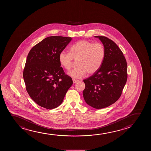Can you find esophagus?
I'll return each mask as SVG.
<instances>
[{
	"instance_id": "esophagus-1",
	"label": "esophagus",
	"mask_w": 151,
	"mask_h": 151,
	"mask_svg": "<svg viewBox=\"0 0 151 151\" xmlns=\"http://www.w3.org/2000/svg\"><path fill=\"white\" fill-rule=\"evenodd\" d=\"M78 81V80H77V79H73V83H76Z\"/></svg>"
}]
</instances>
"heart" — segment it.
Segmentation results:
<instances>
[{
	"instance_id": "obj_1",
	"label": "heart",
	"mask_w": 151,
	"mask_h": 151,
	"mask_svg": "<svg viewBox=\"0 0 151 151\" xmlns=\"http://www.w3.org/2000/svg\"><path fill=\"white\" fill-rule=\"evenodd\" d=\"M105 55V48L102 44L81 40L70 47V53L64 51L60 53L59 62L64 69L69 70L74 61H77L78 66L70 70L68 75L75 78H81L87 73L92 75L99 70Z\"/></svg>"
}]
</instances>
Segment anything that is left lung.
Segmentation results:
<instances>
[{
  "instance_id": "8db88e82",
  "label": "left lung",
  "mask_w": 151,
  "mask_h": 151,
  "mask_svg": "<svg viewBox=\"0 0 151 151\" xmlns=\"http://www.w3.org/2000/svg\"><path fill=\"white\" fill-rule=\"evenodd\" d=\"M104 47L105 55L99 70L84 79L86 102L96 109L108 107L120 98L127 79V64L124 55L113 40L96 36Z\"/></svg>"
}]
</instances>
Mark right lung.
Wrapping results in <instances>:
<instances>
[{
  "label": "right lung",
  "mask_w": 151,
  "mask_h": 151,
  "mask_svg": "<svg viewBox=\"0 0 151 151\" xmlns=\"http://www.w3.org/2000/svg\"><path fill=\"white\" fill-rule=\"evenodd\" d=\"M71 37H47L29 52L23 70V78L29 96L42 107L51 109L59 106L72 79L65 74L59 62L60 53L71 41Z\"/></svg>",
  "instance_id": "right-lung-1"
}]
</instances>
